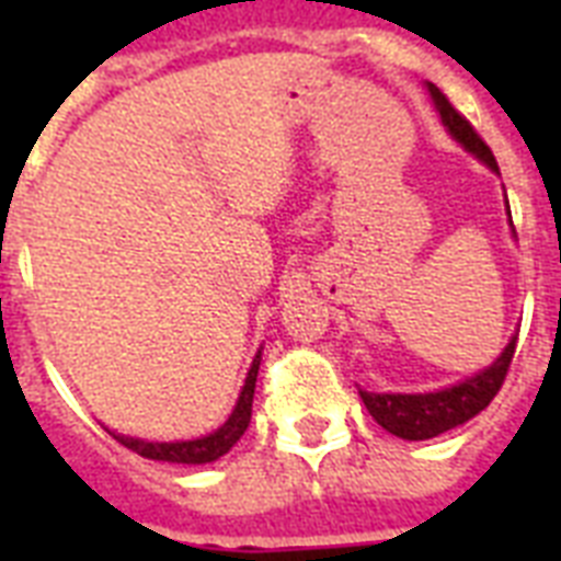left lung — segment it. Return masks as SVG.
Instances as JSON below:
<instances>
[{
  "mask_svg": "<svg viewBox=\"0 0 561 561\" xmlns=\"http://www.w3.org/2000/svg\"><path fill=\"white\" fill-rule=\"evenodd\" d=\"M431 90V99H434L439 116H443L445 127L451 130V136L462 148H469L478 160H483L492 171H497L495 153L489 151V145L478 136V130L469 125V118L454 110V104L445 99L443 92L436 90L434 83H427ZM515 343L518 337L510 341V346L504 350V355L492 364L489 369H483L474 378H466L462 383H454L448 390L439 392H419V396H401V392H367L360 390V399L367 404L369 416L390 431L392 436H401V439H431V436H439L451 427L469 422L471 416H478L480 410L489 408V401L495 399L501 383H504L506 373H510V364H513Z\"/></svg>",
  "mask_w": 561,
  "mask_h": 561,
  "instance_id": "1",
  "label": "left lung"
}]
</instances>
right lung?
<instances>
[{
	"label": "right lung",
	"mask_w": 561,
	"mask_h": 561,
	"mask_svg": "<svg viewBox=\"0 0 561 561\" xmlns=\"http://www.w3.org/2000/svg\"><path fill=\"white\" fill-rule=\"evenodd\" d=\"M259 360L262 355H255L253 367L247 373L244 390L238 396V404L232 410V416L224 422V425L209 436H201V439H188V443H145V439H134V436H118V443L136 451L139 457H148V460H165V462H188V466H197V462H211L224 457V454L232 448V445L241 439V434L250 425V416H253V392H255V375H259Z\"/></svg>",
	"instance_id": "right-lung-1"
}]
</instances>
